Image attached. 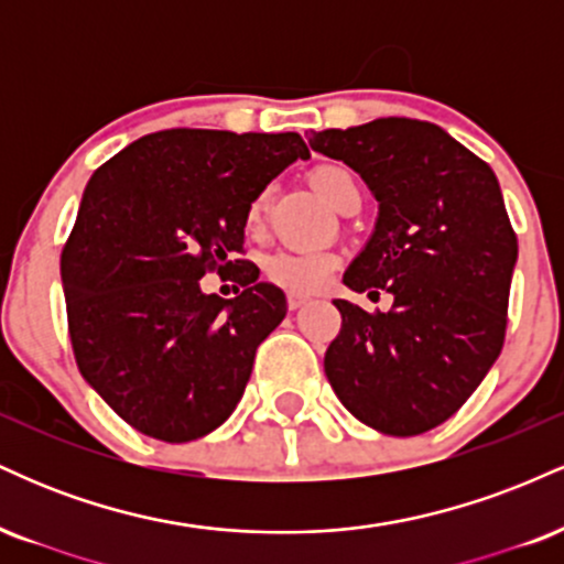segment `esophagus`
Wrapping results in <instances>:
<instances>
[{"mask_svg": "<svg viewBox=\"0 0 564 564\" xmlns=\"http://www.w3.org/2000/svg\"><path fill=\"white\" fill-rule=\"evenodd\" d=\"M289 310H300L302 304L310 302L307 294H302V291H289Z\"/></svg>", "mask_w": 564, "mask_h": 564, "instance_id": "obj_1", "label": "esophagus"}]
</instances>
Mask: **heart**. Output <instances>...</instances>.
Instances as JSON below:
<instances>
[{
	"label": "heart",
	"instance_id": "heart-1",
	"mask_svg": "<svg viewBox=\"0 0 564 564\" xmlns=\"http://www.w3.org/2000/svg\"><path fill=\"white\" fill-rule=\"evenodd\" d=\"M313 185L332 200L336 209H341L349 198L360 196L358 180H355V174L341 164L318 166V170L313 172ZM264 200H268L264 193H257V196L251 198L249 209H246V223H249V228H254L262 219ZM336 268H339V257H336L332 249H323V246L283 249L264 260V275H268V281H273L278 286L289 291H302V294H313V291L326 286V283L332 281Z\"/></svg>",
	"mask_w": 564,
	"mask_h": 564
}]
</instances>
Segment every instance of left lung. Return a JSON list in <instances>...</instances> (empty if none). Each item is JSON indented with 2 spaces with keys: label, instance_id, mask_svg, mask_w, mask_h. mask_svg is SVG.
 I'll use <instances>...</instances> for the list:
<instances>
[{
  "label": "left lung",
  "instance_id": "obj_1",
  "mask_svg": "<svg viewBox=\"0 0 564 564\" xmlns=\"http://www.w3.org/2000/svg\"><path fill=\"white\" fill-rule=\"evenodd\" d=\"M310 148L352 166L379 200L345 286L392 294L390 313L334 300L341 328L326 377L384 435L435 430L480 387L507 334L517 236L496 174L445 129L400 116L310 132Z\"/></svg>",
  "mask_w": 564,
  "mask_h": 564
}]
</instances>
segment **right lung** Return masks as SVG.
Masks as SVG:
<instances>
[{"label": "right lung", "mask_w": 564, "mask_h": 564, "mask_svg": "<svg viewBox=\"0 0 564 564\" xmlns=\"http://www.w3.org/2000/svg\"><path fill=\"white\" fill-rule=\"evenodd\" d=\"M310 151L296 132L164 129L93 174L61 254L68 336L87 384L164 443L209 435L236 411L286 294L257 281L246 209ZM217 269L236 301L199 291Z\"/></svg>", "instance_id": "obj_1"}]
</instances>
